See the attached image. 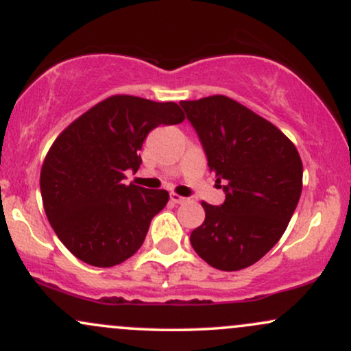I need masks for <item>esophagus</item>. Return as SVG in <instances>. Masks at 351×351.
Segmentation results:
<instances>
[{
	"label": "esophagus",
	"instance_id": "obj_1",
	"mask_svg": "<svg viewBox=\"0 0 351 351\" xmlns=\"http://www.w3.org/2000/svg\"><path fill=\"white\" fill-rule=\"evenodd\" d=\"M170 199L173 201V203L175 204H183V203H186V198H183V196H180V195H176V193H171L170 195Z\"/></svg>",
	"mask_w": 351,
	"mask_h": 351
}]
</instances>
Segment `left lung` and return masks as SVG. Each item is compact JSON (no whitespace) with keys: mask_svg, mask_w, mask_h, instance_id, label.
I'll return each mask as SVG.
<instances>
[{"mask_svg":"<svg viewBox=\"0 0 351 351\" xmlns=\"http://www.w3.org/2000/svg\"><path fill=\"white\" fill-rule=\"evenodd\" d=\"M180 106L226 195L221 206L203 203L206 217L189 243L215 269L241 271L287 229L302 193L300 155L276 125L224 95Z\"/></svg>","mask_w":351,"mask_h":351,"instance_id":"1","label":"left lung"}]
</instances>
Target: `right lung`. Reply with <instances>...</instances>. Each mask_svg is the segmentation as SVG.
<instances>
[{
    "label": "right lung",
    "instance_id": "obj_1",
    "mask_svg": "<svg viewBox=\"0 0 351 351\" xmlns=\"http://www.w3.org/2000/svg\"><path fill=\"white\" fill-rule=\"evenodd\" d=\"M184 120L175 102L114 95L74 120L47 152L41 170L44 211L77 259L112 267L138 251L168 191L123 184L138 170L153 128Z\"/></svg>",
    "mask_w": 351,
    "mask_h": 351
}]
</instances>
